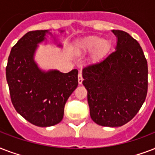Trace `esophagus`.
I'll use <instances>...</instances> for the list:
<instances>
[{"label": "esophagus", "instance_id": "esophagus-1", "mask_svg": "<svg viewBox=\"0 0 155 155\" xmlns=\"http://www.w3.org/2000/svg\"><path fill=\"white\" fill-rule=\"evenodd\" d=\"M78 82H79V84H81L83 82V77L80 72L79 73V75H78Z\"/></svg>", "mask_w": 155, "mask_h": 155}]
</instances>
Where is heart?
Returning a JSON list of instances; mask_svg holds the SVG:
<instances>
[{
  "instance_id": "heart-1",
  "label": "heart",
  "mask_w": 155,
  "mask_h": 155,
  "mask_svg": "<svg viewBox=\"0 0 155 155\" xmlns=\"http://www.w3.org/2000/svg\"><path fill=\"white\" fill-rule=\"evenodd\" d=\"M109 42L105 38H101L100 36H89L79 40L75 43V50L77 53L92 51L91 57L96 59L108 50Z\"/></svg>"
}]
</instances>
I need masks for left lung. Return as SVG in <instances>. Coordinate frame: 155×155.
Returning a JSON list of instances; mask_svg holds the SVG:
<instances>
[{
    "label": "left lung",
    "mask_w": 155,
    "mask_h": 155,
    "mask_svg": "<svg viewBox=\"0 0 155 155\" xmlns=\"http://www.w3.org/2000/svg\"><path fill=\"white\" fill-rule=\"evenodd\" d=\"M115 51L83 69L90 116L97 125L122 126L139 111L148 87V66L139 43L122 30Z\"/></svg>",
    "instance_id": "left-lung-1"
}]
</instances>
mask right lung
Segmentation results:
<instances>
[{
    "label": "right lung",
    "instance_id": "right-lung-1",
    "mask_svg": "<svg viewBox=\"0 0 155 155\" xmlns=\"http://www.w3.org/2000/svg\"><path fill=\"white\" fill-rule=\"evenodd\" d=\"M64 30H60V33ZM51 35L50 30L26 33L11 49L6 67V80L13 107L31 124L48 127L63 120L65 104L78 86V71L62 73L58 70L44 71L38 67L35 56L38 44Z\"/></svg>",
    "mask_w": 155,
    "mask_h": 155
}]
</instances>
